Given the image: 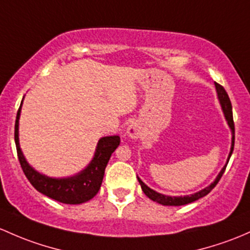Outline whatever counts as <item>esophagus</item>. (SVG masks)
<instances>
[{
  "label": "esophagus",
  "mask_w": 250,
  "mask_h": 250,
  "mask_svg": "<svg viewBox=\"0 0 250 250\" xmlns=\"http://www.w3.org/2000/svg\"><path fill=\"white\" fill-rule=\"evenodd\" d=\"M126 135L132 139L139 138V136H141V126L137 123H131L126 128Z\"/></svg>",
  "instance_id": "esophagus-1"
}]
</instances>
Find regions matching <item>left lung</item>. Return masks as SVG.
<instances>
[{
	"mask_svg": "<svg viewBox=\"0 0 250 250\" xmlns=\"http://www.w3.org/2000/svg\"><path fill=\"white\" fill-rule=\"evenodd\" d=\"M214 85H216L217 96H218V100H219V104H221L223 113H224L225 120H227L228 125H229L230 130H231V147H230V152H229V156H228L227 163H225V166L222 168V170L219 171V174L217 175V178L214 179V181L212 182L210 186L205 187V188L199 190V192L193 193V194H189V195H184V197H182V195H180V197H171V195H166V194H162V193H158V192H156V190L150 188L149 186H146V185L144 184V182L142 181V180L139 179L138 176H137V179H138L139 185H141L142 190L144 192V194H146L147 198H150L151 200H154V201H156V203L161 204V205L181 206V205H186V204L193 203V201H195V200L200 199V198L205 197V195L208 194V193H210L211 190L214 188V186L218 184V181L222 178L223 173H224L225 168H227L228 162H229L230 156H231V154H232L233 144H235V125H233V119H232V107H231V103H230L229 95H228V93L225 92L224 88H223L221 84H218V83H216V82H214Z\"/></svg>",
	"mask_w": 250,
	"mask_h": 250,
	"instance_id": "8db88e82",
	"label": "left lung"
}]
</instances>
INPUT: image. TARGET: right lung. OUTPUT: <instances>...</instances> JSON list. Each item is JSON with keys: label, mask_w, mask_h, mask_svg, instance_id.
<instances>
[{"label": "right lung", "mask_w": 250, "mask_h": 250, "mask_svg": "<svg viewBox=\"0 0 250 250\" xmlns=\"http://www.w3.org/2000/svg\"><path fill=\"white\" fill-rule=\"evenodd\" d=\"M22 101H21L20 108L17 114V120H15L14 138L21 168L32 186L51 199L63 204H70V205L85 203L95 197L103 184L104 169L111 158V155L120 144V137L107 136L99 139L94 157L88 163L87 167L80 173L68 176V178H50V176L39 173L29 165L20 147L19 119H20Z\"/></svg>", "instance_id": "add662e5"}]
</instances>
